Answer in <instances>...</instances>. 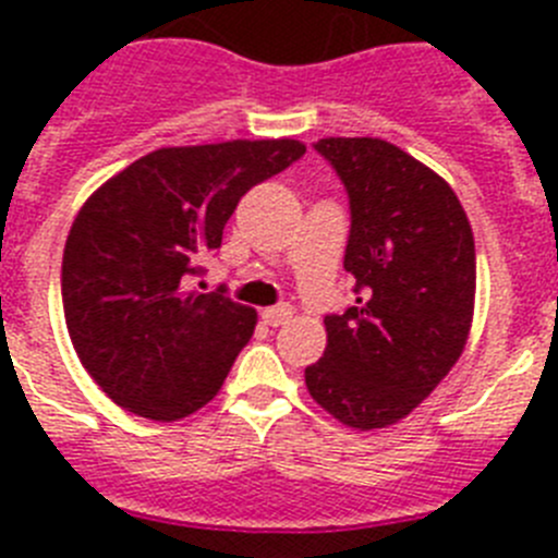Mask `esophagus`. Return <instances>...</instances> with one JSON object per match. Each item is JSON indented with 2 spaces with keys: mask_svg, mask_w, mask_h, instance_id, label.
I'll use <instances>...</instances> for the list:
<instances>
[{
  "mask_svg": "<svg viewBox=\"0 0 558 558\" xmlns=\"http://www.w3.org/2000/svg\"><path fill=\"white\" fill-rule=\"evenodd\" d=\"M290 318H293V307H290V304H279V307L263 310V322L268 324V327H282V324H288Z\"/></svg>",
  "mask_w": 558,
  "mask_h": 558,
  "instance_id": "34e87169",
  "label": "esophagus"
}]
</instances>
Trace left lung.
I'll list each match as a JSON object with an SVG mask.
<instances>
[{
    "mask_svg": "<svg viewBox=\"0 0 558 558\" xmlns=\"http://www.w3.org/2000/svg\"><path fill=\"white\" fill-rule=\"evenodd\" d=\"M315 150L349 192L343 268L357 304L327 315L324 357L304 372L310 397L340 425H397L461 357L475 313V236L438 172L374 136H327Z\"/></svg>",
    "mask_w": 558,
    "mask_h": 558,
    "instance_id": "left-lung-1",
    "label": "left lung"
}]
</instances>
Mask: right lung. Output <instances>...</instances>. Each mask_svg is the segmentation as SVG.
Segmentation results:
<instances>
[{
    "mask_svg": "<svg viewBox=\"0 0 558 558\" xmlns=\"http://www.w3.org/2000/svg\"><path fill=\"white\" fill-rule=\"evenodd\" d=\"M299 140L159 147L97 186L63 248V315L88 377L125 411L179 422L218 397L256 310L184 288L240 198L304 156Z\"/></svg>",
    "mask_w": 558,
    "mask_h": 558,
    "instance_id": "1",
    "label": "right lung"
}]
</instances>
